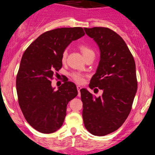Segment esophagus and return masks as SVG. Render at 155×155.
I'll list each match as a JSON object with an SVG mask.
<instances>
[{
  "mask_svg": "<svg viewBox=\"0 0 155 155\" xmlns=\"http://www.w3.org/2000/svg\"><path fill=\"white\" fill-rule=\"evenodd\" d=\"M76 87H77V90H78V92H79V96H80V90H81V86H77Z\"/></svg>",
  "mask_w": 155,
  "mask_h": 155,
  "instance_id": "esophagus-1",
  "label": "esophagus"
}]
</instances>
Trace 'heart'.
<instances>
[{
  "label": "heart",
  "instance_id": "obj_1",
  "mask_svg": "<svg viewBox=\"0 0 155 155\" xmlns=\"http://www.w3.org/2000/svg\"><path fill=\"white\" fill-rule=\"evenodd\" d=\"M79 49L80 51H81V54H82L84 56V59L86 58H87L88 56H90V55L94 54V51H92L90 47H87V46L84 45V44L80 46ZM66 51H64L63 54V57H62V60H63V61H65V59H66ZM72 78L76 82L79 84L83 83L84 81V75H82L81 74H79V73H74V74H72Z\"/></svg>",
  "mask_w": 155,
  "mask_h": 155
}]
</instances>
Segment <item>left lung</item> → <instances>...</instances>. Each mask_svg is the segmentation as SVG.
Instances as JSON below:
<instances>
[{
	"label": "left lung",
	"instance_id": "obj_1",
	"mask_svg": "<svg viewBox=\"0 0 155 155\" xmlns=\"http://www.w3.org/2000/svg\"><path fill=\"white\" fill-rule=\"evenodd\" d=\"M84 29L101 51L89 86L104 92L96 97L86 89L80 90L83 120L90 133L104 136L120 128L131 111L138 87L136 63L127 44L114 31L102 27Z\"/></svg>",
	"mask_w": 155,
	"mask_h": 155
}]
</instances>
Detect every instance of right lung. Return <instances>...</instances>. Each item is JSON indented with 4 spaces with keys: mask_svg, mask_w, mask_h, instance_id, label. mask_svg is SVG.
<instances>
[{
    "mask_svg": "<svg viewBox=\"0 0 155 155\" xmlns=\"http://www.w3.org/2000/svg\"><path fill=\"white\" fill-rule=\"evenodd\" d=\"M84 34L80 27L47 31L22 55L16 80L18 102L27 122L38 132L48 134L58 130L66 116L68 104L78 95L71 81L65 80L55 91L51 81L63 66L65 48Z\"/></svg>",
    "mask_w": 155,
    "mask_h": 155,
    "instance_id": "1",
    "label": "right lung"
}]
</instances>
